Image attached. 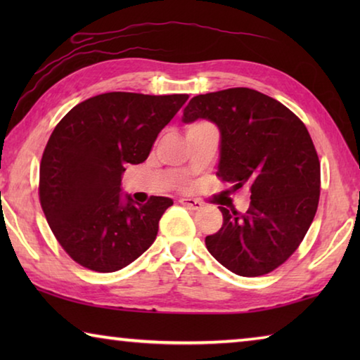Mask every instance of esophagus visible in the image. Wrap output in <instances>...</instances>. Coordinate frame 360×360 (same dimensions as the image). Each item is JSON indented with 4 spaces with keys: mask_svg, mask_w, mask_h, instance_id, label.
<instances>
[{
    "mask_svg": "<svg viewBox=\"0 0 360 360\" xmlns=\"http://www.w3.org/2000/svg\"><path fill=\"white\" fill-rule=\"evenodd\" d=\"M179 203L187 206V208H191V210H200L203 206V203L197 198H181Z\"/></svg>",
    "mask_w": 360,
    "mask_h": 360,
    "instance_id": "esophagus-1",
    "label": "esophagus"
}]
</instances>
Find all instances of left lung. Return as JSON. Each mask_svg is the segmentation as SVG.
Here are the masks:
<instances>
[{
  "label": "left lung",
  "instance_id": "left-lung-1",
  "mask_svg": "<svg viewBox=\"0 0 360 360\" xmlns=\"http://www.w3.org/2000/svg\"><path fill=\"white\" fill-rule=\"evenodd\" d=\"M198 119L221 133L219 178L251 191L246 212L219 206L224 224L206 236V248L235 275H266L295 252L318 210L321 165L311 136L283 103L245 87L193 96L181 120Z\"/></svg>",
  "mask_w": 360,
  "mask_h": 360
}]
</instances>
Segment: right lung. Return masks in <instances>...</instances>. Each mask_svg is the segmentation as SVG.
<instances>
[{"mask_svg":"<svg viewBox=\"0 0 360 360\" xmlns=\"http://www.w3.org/2000/svg\"><path fill=\"white\" fill-rule=\"evenodd\" d=\"M187 98L109 92L79 103L58 122L42 154L39 200L49 227L79 265L117 271L155 241L173 200L139 205L122 193L120 176L149 157Z\"/></svg>","mask_w":360,"mask_h":360,"instance_id":"right-lung-1","label":"right lung"}]
</instances>
